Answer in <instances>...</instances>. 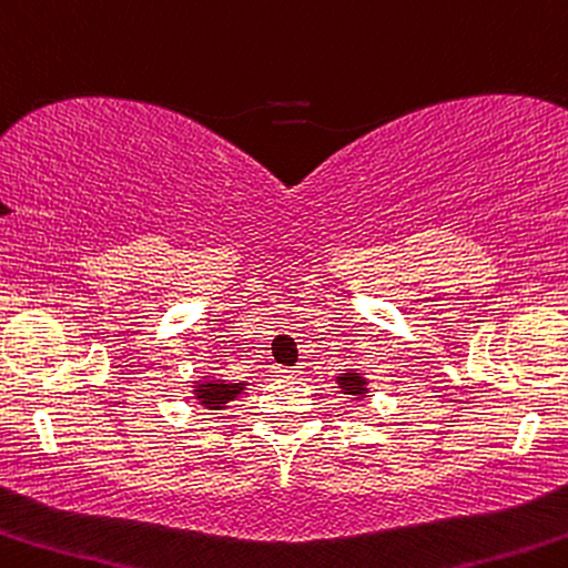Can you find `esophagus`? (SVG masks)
Here are the masks:
<instances>
[{"mask_svg": "<svg viewBox=\"0 0 568 568\" xmlns=\"http://www.w3.org/2000/svg\"><path fill=\"white\" fill-rule=\"evenodd\" d=\"M276 373H278V375H300L302 371H300V368H282V365H278Z\"/></svg>", "mask_w": 568, "mask_h": 568, "instance_id": "34e87169", "label": "esophagus"}]
</instances>
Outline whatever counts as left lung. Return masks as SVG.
Returning <instances> with one entry per match:
<instances>
[{"instance_id":"1","label":"left lung","mask_w":568,"mask_h":568,"mask_svg":"<svg viewBox=\"0 0 568 568\" xmlns=\"http://www.w3.org/2000/svg\"><path fill=\"white\" fill-rule=\"evenodd\" d=\"M339 388L345 390V394H353V396H365L368 394V388H365V378L361 373H343L337 378Z\"/></svg>"}]
</instances>
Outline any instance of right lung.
Instances as JSON below:
<instances>
[{"label": "right lung", "mask_w": 568, "mask_h": 568, "mask_svg": "<svg viewBox=\"0 0 568 568\" xmlns=\"http://www.w3.org/2000/svg\"><path fill=\"white\" fill-rule=\"evenodd\" d=\"M246 383H221V381H203L197 383V400L207 408H223V404H229L235 396L241 394Z\"/></svg>", "instance_id": "obj_1"}]
</instances>
